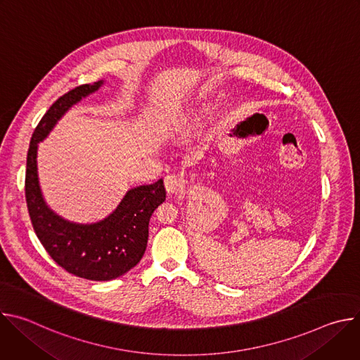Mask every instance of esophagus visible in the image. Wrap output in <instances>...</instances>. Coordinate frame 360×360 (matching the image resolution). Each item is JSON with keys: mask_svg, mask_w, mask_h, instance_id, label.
<instances>
[{"mask_svg": "<svg viewBox=\"0 0 360 360\" xmlns=\"http://www.w3.org/2000/svg\"><path fill=\"white\" fill-rule=\"evenodd\" d=\"M164 184H165V189L168 193H176L184 189V179L175 174L167 175L164 178Z\"/></svg>", "mask_w": 360, "mask_h": 360, "instance_id": "obj_1", "label": "esophagus"}]
</instances>
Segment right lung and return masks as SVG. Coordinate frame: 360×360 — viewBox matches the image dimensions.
Segmentation results:
<instances>
[{"mask_svg": "<svg viewBox=\"0 0 360 360\" xmlns=\"http://www.w3.org/2000/svg\"><path fill=\"white\" fill-rule=\"evenodd\" d=\"M102 84L104 81L79 85L51 105L32 134L25 172L27 208L39 242L61 268L89 281L115 279L141 261L149 219L167 195L162 179L132 188L110 217L95 224L70 222L46 207L37 172L38 143L72 105Z\"/></svg>", "mask_w": 360, "mask_h": 360, "instance_id": "obj_1", "label": "right lung"}]
</instances>
